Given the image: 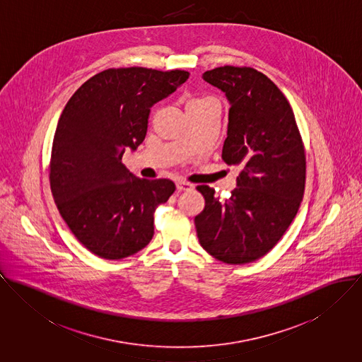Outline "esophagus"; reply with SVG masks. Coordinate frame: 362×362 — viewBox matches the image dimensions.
I'll list each match as a JSON object with an SVG mask.
<instances>
[{
  "label": "esophagus",
  "instance_id": "1",
  "mask_svg": "<svg viewBox=\"0 0 362 362\" xmlns=\"http://www.w3.org/2000/svg\"><path fill=\"white\" fill-rule=\"evenodd\" d=\"M176 189H177V192H186V190H192L193 185L179 180V182H176Z\"/></svg>",
  "mask_w": 362,
  "mask_h": 362
}]
</instances>
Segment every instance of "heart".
<instances>
[{
  "mask_svg": "<svg viewBox=\"0 0 362 362\" xmlns=\"http://www.w3.org/2000/svg\"><path fill=\"white\" fill-rule=\"evenodd\" d=\"M205 104H215L212 98H208V97H197V98H192L189 103H187V107L190 105H205Z\"/></svg>",
  "mask_w": 362,
  "mask_h": 362,
  "instance_id": "1",
  "label": "heart"
}]
</instances>
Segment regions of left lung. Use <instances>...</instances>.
<instances>
[{"instance_id":"1","label":"left lung","mask_w":362,"mask_h":362,"mask_svg":"<svg viewBox=\"0 0 362 362\" xmlns=\"http://www.w3.org/2000/svg\"><path fill=\"white\" fill-rule=\"evenodd\" d=\"M202 79L230 104L222 160L240 168L225 201L197 186L205 206L194 218L201 247L214 258L243 265L269 252L293 222L305 189V151L293 110L264 74L221 66Z\"/></svg>"}]
</instances>
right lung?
<instances>
[{
    "mask_svg": "<svg viewBox=\"0 0 362 362\" xmlns=\"http://www.w3.org/2000/svg\"><path fill=\"white\" fill-rule=\"evenodd\" d=\"M189 75L112 68L84 81L66 103L52 141L51 193L71 232L93 254L122 259L153 239L154 212L175 183L134 176L122 156L143 143L150 108Z\"/></svg>",
    "mask_w": 362,
    "mask_h": 362,
    "instance_id": "right-lung-1",
    "label": "right lung"
}]
</instances>
